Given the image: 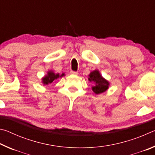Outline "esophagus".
Segmentation results:
<instances>
[{
    "mask_svg": "<svg viewBox=\"0 0 155 155\" xmlns=\"http://www.w3.org/2000/svg\"><path fill=\"white\" fill-rule=\"evenodd\" d=\"M70 73H71V74L73 75H78V74L77 72H74V71H71L70 72Z\"/></svg>",
    "mask_w": 155,
    "mask_h": 155,
    "instance_id": "obj_1",
    "label": "esophagus"
}]
</instances>
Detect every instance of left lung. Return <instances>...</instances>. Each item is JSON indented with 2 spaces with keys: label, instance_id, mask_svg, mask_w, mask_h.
<instances>
[{
  "label": "left lung",
  "instance_id": "left-lung-1",
  "mask_svg": "<svg viewBox=\"0 0 155 155\" xmlns=\"http://www.w3.org/2000/svg\"><path fill=\"white\" fill-rule=\"evenodd\" d=\"M88 80L94 82L95 85L92 86V90L96 94L103 93L109 88V83L105 78L102 77L98 70H95L89 74Z\"/></svg>",
  "mask_w": 155,
  "mask_h": 155
}]
</instances>
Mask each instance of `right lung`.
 I'll return each instance as SVG.
<instances>
[{
	"label": "right lung",
	"instance_id": "obj_1",
	"mask_svg": "<svg viewBox=\"0 0 155 155\" xmlns=\"http://www.w3.org/2000/svg\"><path fill=\"white\" fill-rule=\"evenodd\" d=\"M64 74L60 75L59 74H54L52 71H48L45 77L42 78V83L44 85H48L49 83L53 82V81L57 80V78L64 77Z\"/></svg>",
	"mask_w": 155,
	"mask_h": 155
}]
</instances>
